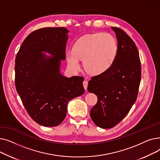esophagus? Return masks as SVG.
<instances>
[{
	"label": "esophagus",
	"mask_w": 160,
	"mask_h": 160,
	"mask_svg": "<svg viewBox=\"0 0 160 160\" xmlns=\"http://www.w3.org/2000/svg\"><path fill=\"white\" fill-rule=\"evenodd\" d=\"M83 88H84V89L86 90H87V88H88V82L87 80H84L83 82Z\"/></svg>",
	"instance_id": "1"
}]
</instances>
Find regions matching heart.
Wrapping results in <instances>:
<instances>
[{"mask_svg":"<svg viewBox=\"0 0 160 160\" xmlns=\"http://www.w3.org/2000/svg\"><path fill=\"white\" fill-rule=\"evenodd\" d=\"M117 53V43L110 33L98 32L88 34L76 42L73 51L67 54L68 65L78 70L79 60H83L86 71L92 75L102 74L110 68Z\"/></svg>","mask_w":160,"mask_h":160,"instance_id":"1","label":"heart"}]
</instances>
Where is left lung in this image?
<instances>
[{
  "label": "left lung",
  "instance_id": "8db88e82",
  "mask_svg": "<svg viewBox=\"0 0 160 160\" xmlns=\"http://www.w3.org/2000/svg\"><path fill=\"white\" fill-rule=\"evenodd\" d=\"M117 39V53L111 67L89 81L88 91L95 93L97 103L91 108L92 121L102 128L120 122L135 103L141 77L138 50L122 29L112 27Z\"/></svg>",
  "mask_w": 160,
  "mask_h": 160
}]
</instances>
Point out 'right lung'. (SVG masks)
<instances>
[{"label": "right lung", "mask_w": 160, "mask_h": 160, "mask_svg": "<svg viewBox=\"0 0 160 160\" xmlns=\"http://www.w3.org/2000/svg\"><path fill=\"white\" fill-rule=\"evenodd\" d=\"M68 33L65 27L33 31L24 40L15 58L16 90L31 118L47 127L60 124L68 102L85 91L83 77L67 78L60 72L61 60H65Z\"/></svg>", "instance_id": "obj_1"}]
</instances>
